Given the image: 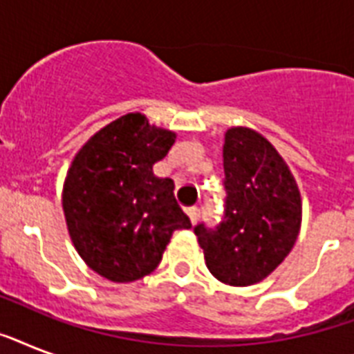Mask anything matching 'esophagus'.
I'll return each instance as SVG.
<instances>
[{
    "instance_id": "obj_1",
    "label": "esophagus",
    "mask_w": 354,
    "mask_h": 354,
    "mask_svg": "<svg viewBox=\"0 0 354 354\" xmlns=\"http://www.w3.org/2000/svg\"><path fill=\"white\" fill-rule=\"evenodd\" d=\"M187 216H189V221H191V224H196V222H198V218H200L198 207H189Z\"/></svg>"
}]
</instances>
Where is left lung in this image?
<instances>
[{
  "label": "left lung",
  "mask_w": 354,
  "mask_h": 354,
  "mask_svg": "<svg viewBox=\"0 0 354 354\" xmlns=\"http://www.w3.org/2000/svg\"><path fill=\"white\" fill-rule=\"evenodd\" d=\"M224 211L216 226L193 227L216 279L248 286L272 274L299 233L301 198L277 150L250 128L224 139Z\"/></svg>",
  "instance_id": "1"
}]
</instances>
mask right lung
I'll list each match as a JSON object with an SVG mask.
<instances>
[{"label":"right lung","instance_id":"add662e5","mask_svg":"<svg viewBox=\"0 0 354 354\" xmlns=\"http://www.w3.org/2000/svg\"><path fill=\"white\" fill-rule=\"evenodd\" d=\"M174 138L141 113H128L99 130L69 167L62 196L69 235L84 263L106 279L149 275L172 233L191 227L174 182L152 172Z\"/></svg>","mask_w":354,"mask_h":354}]
</instances>
